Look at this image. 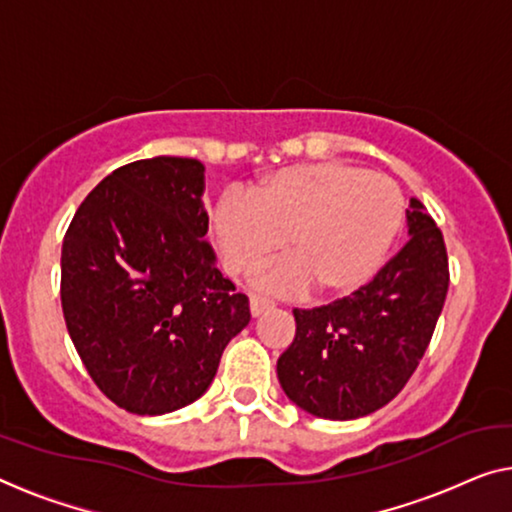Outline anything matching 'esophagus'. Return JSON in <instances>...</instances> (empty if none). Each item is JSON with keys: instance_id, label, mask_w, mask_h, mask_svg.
I'll use <instances>...</instances> for the list:
<instances>
[{"instance_id": "esophagus-1", "label": "esophagus", "mask_w": 512, "mask_h": 512, "mask_svg": "<svg viewBox=\"0 0 512 512\" xmlns=\"http://www.w3.org/2000/svg\"><path fill=\"white\" fill-rule=\"evenodd\" d=\"M271 308H273L271 299H266V296H259V294H250V312H253V317H259L262 312Z\"/></svg>"}]
</instances>
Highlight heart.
<instances>
[{
    "instance_id": "obj_1",
    "label": "heart",
    "mask_w": 512,
    "mask_h": 512,
    "mask_svg": "<svg viewBox=\"0 0 512 512\" xmlns=\"http://www.w3.org/2000/svg\"><path fill=\"white\" fill-rule=\"evenodd\" d=\"M404 202L398 186L363 167L324 160L262 177L248 195L227 193L211 213V232L227 273L246 276L280 253L262 285L340 296L372 278L398 236Z\"/></svg>"
}]
</instances>
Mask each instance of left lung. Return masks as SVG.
<instances>
[{
  "mask_svg": "<svg viewBox=\"0 0 512 512\" xmlns=\"http://www.w3.org/2000/svg\"><path fill=\"white\" fill-rule=\"evenodd\" d=\"M409 241L345 299L294 308L296 335L278 358L282 391L312 416L352 421L398 395L430 345L448 292L444 234L418 200Z\"/></svg>",
  "mask_w": 512,
  "mask_h": 512,
  "instance_id": "left-lung-1",
  "label": "left lung"
}]
</instances>
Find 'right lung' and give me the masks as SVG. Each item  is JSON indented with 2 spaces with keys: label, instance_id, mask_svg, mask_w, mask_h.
<instances>
[{
  "label": "right lung",
  "instance_id": "obj_1",
  "mask_svg": "<svg viewBox=\"0 0 512 512\" xmlns=\"http://www.w3.org/2000/svg\"><path fill=\"white\" fill-rule=\"evenodd\" d=\"M204 165L158 156L108 174L61 246V310L94 384L140 416L207 391L250 322L248 296L213 264Z\"/></svg>",
  "mask_w": 512,
  "mask_h": 512
}]
</instances>
